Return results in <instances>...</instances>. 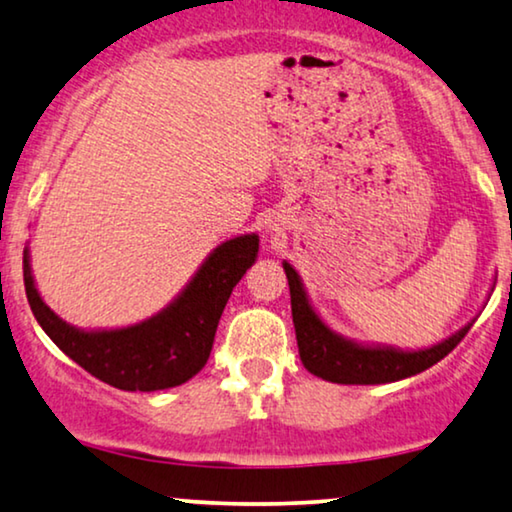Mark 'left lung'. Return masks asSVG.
<instances>
[{"label":"left lung","mask_w":512,"mask_h":512,"mask_svg":"<svg viewBox=\"0 0 512 512\" xmlns=\"http://www.w3.org/2000/svg\"><path fill=\"white\" fill-rule=\"evenodd\" d=\"M291 291V314L296 326L298 352L312 375L335 384H387L412 377L433 363L445 359L471 331L475 319L447 335L445 340L422 349H401L380 342H359L347 338L321 319L314 310L303 279L289 261H282Z\"/></svg>","instance_id":"1"}]
</instances>
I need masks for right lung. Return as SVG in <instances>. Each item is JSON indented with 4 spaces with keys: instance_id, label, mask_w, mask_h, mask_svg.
<instances>
[{
    "instance_id": "1",
    "label": "right lung",
    "mask_w": 512,
    "mask_h": 512,
    "mask_svg": "<svg viewBox=\"0 0 512 512\" xmlns=\"http://www.w3.org/2000/svg\"><path fill=\"white\" fill-rule=\"evenodd\" d=\"M256 258V233L230 237L209 251L163 310L121 328H79L55 314L34 282L30 244L23 251V277L34 319L69 359L116 389L160 391L205 368L223 307Z\"/></svg>"
}]
</instances>
